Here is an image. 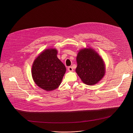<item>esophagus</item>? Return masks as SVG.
I'll return each mask as SVG.
<instances>
[{"instance_id":"34e87169","label":"esophagus","mask_w":133,"mask_h":133,"mask_svg":"<svg viewBox=\"0 0 133 133\" xmlns=\"http://www.w3.org/2000/svg\"><path fill=\"white\" fill-rule=\"evenodd\" d=\"M68 69V71L69 72H73V69L72 66H69Z\"/></svg>"}]
</instances>
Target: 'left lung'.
Returning a JSON list of instances; mask_svg holds the SVG:
<instances>
[{"label":"left lung","instance_id":"left-lung-1","mask_svg":"<svg viewBox=\"0 0 133 133\" xmlns=\"http://www.w3.org/2000/svg\"><path fill=\"white\" fill-rule=\"evenodd\" d=\"M76 61V72L85 84H96L105 74V65L103 59L90 47L79 51Z\"/></svg>","mask_w":133,"mask_h":133}]
</instances>
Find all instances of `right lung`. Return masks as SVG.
<instances>
[{
	"label": "right lung",
	"mask_w": 133,
	"mask_h": 133,
	"mask_svg": "<svg viewBox=\"0 0 133 133\" xmlns=\"http://www.w3.org/2000/svg\"><path fill=\"white\" fill-rule=\"evenodd\" d=\"M56 49H47L34 60L32 76L36 84L46 91L58 88L60 85L66 68L58 58Z\"/></svg>",
	"instance_id": "add662e5"
}]
</instances>
